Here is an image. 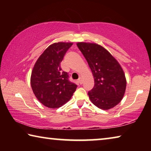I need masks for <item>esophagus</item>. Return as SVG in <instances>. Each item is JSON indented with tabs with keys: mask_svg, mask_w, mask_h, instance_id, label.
Masks as SVG:
<instances>
[{
	"mask_svg": "<svg viewBox=\"0 0 151 151\" xmlns=\"http://www.w3.org/2000/svg\"><path fill=\"white\" fill-rule=\"evenodd\" d=\"M78 82L79 84H81V85L83 84V81H82V78L81 77L78 79Z\"/></svg>",
	"mask_w": 151,
	"mask_h": 151,
	"instance_id": "1",
	"label": "esophagus"
}]
</instances>
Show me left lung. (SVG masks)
<instances>
[{
  "label": "left lung",
  "mask_w": 151,
  "mask_h": 151,
  "mask_svg": "<svg viewBox=\"0 0 151 151\" xmlns=\"http://www.w3.org/2000/svg\"><path fill=\"white\" fill-rule=\"evenodd\" d=\"M93 73L94 85L88 93L94 105L109 110L123 98L127 80L121 66L106 48L96 43H76Z\"/></svg>",
  "instance_id": "8db88e82"
}]
</instances>
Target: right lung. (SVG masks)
Masks as SVG:
<instances>
[{"label": "right lung", "instance_id": "1", "mask_svg": "<svg viewBox=\"0 0 151 151\" xmlns=\"http://www.w3.org/2000/svg\"><path fill=\"white\" fill-rule=\"evenodd\" d=\"M73 42H55L46 48L35 63L30 85L35 96L43 105L57 109L70 100L77 85L68 81L60 63Z\"/></svg>", "mask_w": 151, "mask_h": 151}]
</instances>
